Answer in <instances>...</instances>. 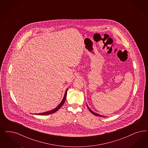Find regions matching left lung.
Instances as JSON below:
<instances>
[{
	"instance_id": "1",
	"label": "left lung",
	"mask_w": 148,
	"mask_h": 148,
	"mask_svg": "<svg viewBox=\"0 0 148 148\" xmlns=\"http://www.w3.org/2000/svg\"><path fill=\"white\" fill-rule=\"evenodd\" d=\"M87 106L88 109H89V110L90 111V112L92 114H93V115H95V116H99V117H105L104 116H102V115H99V114H97V113H95V112H93V111H92V110L90 109L89 108V107L87 105Z\"/></svg>"
}]
</instances>
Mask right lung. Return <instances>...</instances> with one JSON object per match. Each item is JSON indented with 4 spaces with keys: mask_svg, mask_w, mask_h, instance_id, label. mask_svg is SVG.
Returning <instances> with one entry per match:
<instances>
[{
    "mask_svg": "<svg viewBox=\"0 0 148 148\" xmlns=\"http://www.w3.org/2000/svg\"><path fill=\"white\" fill-rule=\"evenodd\" d=\"M67 89H67V90H66V92H65V95H64V98H63V99L62 100L61 102L59 104V105H58V106L56 108H55L54 109L52 110H50V111H47V112H43V113L37 114H36V115H49V114H53V113H54V112H56V111H57L61 107V106L63 105V104H64V103H65V100H66V95H67Z\"/></svg>",
    "mask_w": 148,
    "mask_h": 148,
    "instance_id": "right-lung-1",
    "label": "right lung"
}]
</instances>
